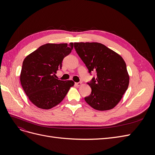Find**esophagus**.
I'll return each mask as SVG.
<instances>
[{
  "label": "esophagus",
  "instance_id": "1",
  "mask_svg": "<svg viewBox=\"0 0 155 155\" xmlns=\"http://www.w3.org/2000/svg\"><path fill=\"white\" fill-rule=\"evenodd\" d=\"M81 82H78V83H75V85H76L77 87H79V86H81Z\"/></svg>",
  "mask_w": 155,
  "mask_h": 155
}]
</instances>
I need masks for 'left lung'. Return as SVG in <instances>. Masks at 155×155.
<instances>
[{
	"label": "left lung",
	"instance_id": "obj_1",
	"mask_svg": "<svg viewBox=\"0 0 155 155\" xmlns=\"http://www.w3.org/2000/svg\"><path fill=\"white\" fill-rule=\"evenodd\" d=\"M74 48L91 74L87 83L92 92L85 97L87 104L97 110L113 109L128 88L129 76L124 59L104 45L98 43H74Z\"/></svg>",
	"mask_w": 155,
	"mask_h": 155
}]
</instances>
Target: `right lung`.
<instances>
[{
	"mask_svg": "<svg viewBox=\"0 0 155 155\" xmlns=\"http://www.w3.org/2000/svg\"><path fill=\"white\" fill-rule=\"evenodd\" d=\"M73 46V43L45 44L24 59L21 83L30 101L37 107L50 109L58 105L74 86L73 81L59 80L55 76Z\"/></svg>",
	"mask_w": 155,
	"mask_h": 155,
	"instance_id": "add662e5",
	"label": "right lung"
}]
</instances>
